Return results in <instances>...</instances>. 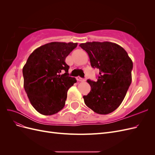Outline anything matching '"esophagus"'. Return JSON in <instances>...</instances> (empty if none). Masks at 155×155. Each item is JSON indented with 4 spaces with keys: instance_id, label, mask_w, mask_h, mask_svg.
<instances>
[{
    "instance_id": "obj_1",
    "label": "esophagus",
    "mask_w": 155,
    "mask_h": 155,
    "mask_svg": "<svg viewBox=\"0 0 155 155\" xmlns=\"http://www.w3.org/2000/svg\"><path fill=\"white\" fill-rule=\"evenodd\" d=\"M76 79H77L78 81H85L87 80L86 78L85 79H83V78H81L80 77H79V76L76 78Z\"/></svg>"
}]
</instances>
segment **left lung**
<instances>
[{"label":"left lung","mask_w":155,"mask_h":155,"mask_svg":"<svg viewBox=\"0 0 155 155\" xmlns=\"http://www.w3.org/2000/svg\"><path fill=\"white\" fill-rule=\"evenodd\" d=\"M79 46L87 52L92 67L100 71L97 81H87L91 89L83 96L85 104L97 114H109L120 105L132 81V60L111 42H87Z\"/></svg>","instance_id":"obj_1"}]
</instances>
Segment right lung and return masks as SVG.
Listing matches in <instances>:
<instances>
[{"label": "right lung", "mask_w": 155, "mask_h": 155, "mask_svg": "<svg viewBox=\"0 0 155 155\" xmlns=\"http://www.w3.org/2000/svg\"><path fill=\"white\" fill-rule=\"evenodd\" d=\"M78 43L51 42L35 49L22 68L24 88L31 105L40 114L58 113L65 105L67 92L77 81L69 76L65 59ZM64 69L65 73L60 74Z\"/></svg>", "instance_id": "obj_1"}]
</instances>
